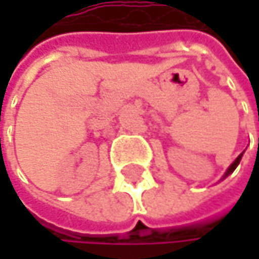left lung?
I'll return each instance as SVG.
<instances>
[{"label": "left lung", "instance_id": "1", "mask_svg": "<svg viewBox=\"0 0 259 259\" xmlns=\"http://www.w3.org/2000/svg\"><path fill=\"white\" fill-rule=\"evenodd\" d=\"M241 156H243V153H241V154H240V156H238V157H237V159H235V160H234V163H233V165H231V166H230V168H228V171H227V172H225V177H227V176H230V174H231V172H233L234 169H235V168H237V165H238V163H240V160H241Z\"/></svg>", "mask_w": 259, "mask_h": 259}]
</instances>
